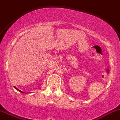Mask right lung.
Wrapping results in <instances>:
<instances>
[{
  "instance_id": "add662e5",
  "label": "right lung",
  "mask_w": 120,
  "mask_h": 120,
  "mask_svg": "<svg viewBox=\"0 0 120 120\" xmlns=\"http://www.w3.org/2000/svg\"><path fill=\"white\" fill-rule=\"evenodd\" d=\"M14 88H15V89H16V90H18V91H19V92H21V93H24V92H22V91H21V90H19V89H18V88H16V87H15V86H14Z\"/></svg>"
}]
</instances>
